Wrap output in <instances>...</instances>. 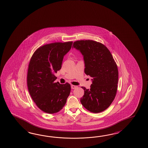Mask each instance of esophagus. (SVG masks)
Wrapping results in <instances>:
<instances>
[{
  "instance_id": "esophagus-1",
  "label": "esophagus",
  "mask_w": 148,
  "mask_h": 148,
  "mask_svg": "<svg viewBox=\"0 0 148 148\" xmlns=\"http://www.w3.org/2000/svg\"><path fill=\"white\" fill-rule=\"evenodd\" d=\"M77 88V86H74V85H71V89H76Z\"/></svg>"
}]
</instances>
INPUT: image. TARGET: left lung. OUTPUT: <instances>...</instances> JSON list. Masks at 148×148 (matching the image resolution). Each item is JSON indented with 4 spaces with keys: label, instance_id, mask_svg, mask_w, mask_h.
Returning <instances> with one entry per match:
<instances>
[{
    "label": "left lung",
    "instance_id": "obj_1",
    "mask_svg": "<svg viewBox=\"0 0 148 148\" xmlns=\"http://www.w3.org/2000/svg\"><path fill=\"white\" fill-rule=\"evenodd\" d=\"M72 48L82 53L84 72L92 78L90 89L82 87L84 95L81 102L90 112H103L111 105L117 90L118 68L112 53L102 43L90 40L76 41Z\"/></svg>",
    "mask_w": 148,
    "mask_h": 148
}]
</instances>
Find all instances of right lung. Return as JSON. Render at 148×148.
Segmentation results:
<instances>
[{"mask_svg":"<svg viewBox=\"0 0 148 148\" xmlns=\"http://www.w3.org/2000/svg\"><path fill=\"white\" fill-rule=\"evenodd\" d=\"M72 41L41 46L34 53L28 67L27 84L30 95L38 107L48 114L62 109L71 92V85L55 83V74L62 68L64 57Z\"/></svg>","mask_w":148,"mask_h":148,"instance_id":"obj_1","label":"right lung"}]
</instances>
